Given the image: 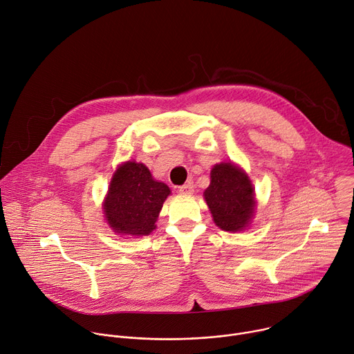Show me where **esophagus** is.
<instances>
[{"label":"esophagus","instance_id":"34e87169","mask_svg":"<svg viewBox=\"0 0 354 354\" xmlns=\"http://www.w3.org/2000/svg\"><path fill=\"white\" fill-rule=\"evenodd\" d=\"M194 187H195L194 183L187 182V183L179 186V194H180V195H185V196H189V195L194 194Z\"/></svg>","mask_w":354,"mask_h":354}]
</instances>
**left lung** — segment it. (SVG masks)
Wrapping results in <instances>:
<instances>
[{
  "label": "left lung",
  "instance_id": "obj_1",
  "mask_svg": "<svg viewBox=\"0 0 354 354\" xmlns=\"http://www.w3.org/2000/svg\"><path fill=\"white\" fill-rule=\"evenodd\" d=\"M205 201L216 226L224 232L244 230L254 214V187L248 175L232 162H221L210 172Z\"/></svg>",
  "mask_w": 354,
  "mask_h": 354
}]
</instances>
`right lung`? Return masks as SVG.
<instances>
[{"label": "right lung", "mask_w": 354, "mask_h": 354, "mask_svg": "<svg viewBox=\"0 0 354 354\" xmlns=\"http://www.w3.org/2000/svg\"><path fill=\"white\" fill-rule=\"evenodd\" d=\"M171 189L152 178L144 164L128 160L114 172L103 203L110 227L122 236H148Z\"/></svg>", "instance_id": "add662e5"}]
</instances>
